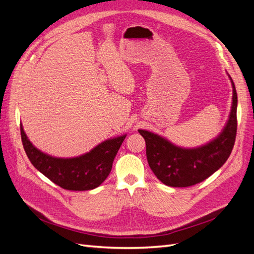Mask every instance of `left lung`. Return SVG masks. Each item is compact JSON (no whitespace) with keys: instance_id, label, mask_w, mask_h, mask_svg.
<instances>
[{"instance_id":"8db88e82","label":"left lung","mask_w":254,"mask_h":254,"mask_svg":"<svg viewBox=\"0 0 254 254\" xmlns=\"http://www.w3.org/2000/svg\"><path fill=\"white\" fill-rule=\"evenodd\" d=\"M233 101L225 129L216 139L193 149L177 147L164 137L139 130L146 143V156L151 171L165 186L187 188L202 182L225 164L231 155L237 130V94L232 78Z\"/></svg>"}]
</instances>
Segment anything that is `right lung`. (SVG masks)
<instances>
[{
    "label": "right lung",
    "instance_id": "right-lung-1",
    "mask_svg": "<svg viewBox=\"0 0 254 254\" xmlns=\"http://www.w3.org/2000/svg\"><path fill=\"white\" fill-rule=\"evenodd\" d=\"M22 144L32 164L60 188L68 190H93L110 174L113 160L126 135L107 140L77 158L61 159L43 153L29 142L20 125Z\"/></svg>",
    "mask_w": 254,
    "mask_h": 254
}]
</instances>
